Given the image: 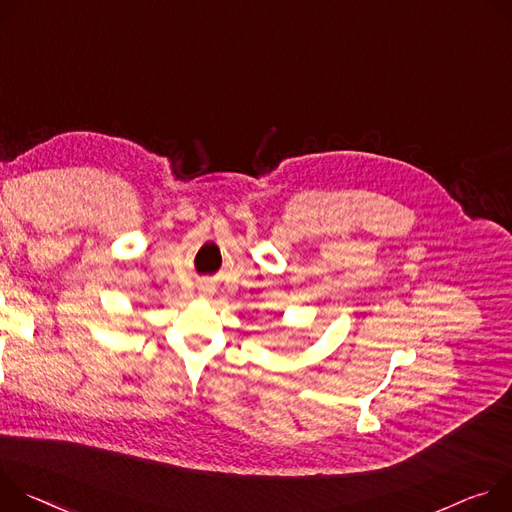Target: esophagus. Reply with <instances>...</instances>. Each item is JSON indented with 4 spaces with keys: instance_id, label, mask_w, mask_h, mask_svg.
Returning a JSON list of instances; mask_svg holds the SVG:
<instances>
[{
    "instance_id": "34e87169",
    "label": "esophagus",
    "mask_w": 512,
    "mask_h": 512,
    "mask_svg": "<svg viewBox=\"0 0 512 512\" xmlns=\"http://www.w3.org/2000/svg\"><path fill=\"white\" fill-rule=\"evenodd\" d=\"M213 291H215V289H213V287H209V285H205V287H201V289H199V293H201L203 297H209V295H213Z\"/></svg>"
}]
</instances>
